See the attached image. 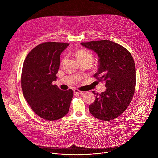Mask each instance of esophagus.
<instances>
[{"mask_svg":"<svg viewBox=\"0 0 158 158\" xmlns=\"http://www.w3.org/2000/svg\"><path fill=\"white\" fill-rule=\"evenodd\" d=\"M74 92L75 93H76V94H83L84 93V92L79 91V90H77V89H74Z\"/></svg>","mask_w":158,"mask_h":158,"instance_id":"obj_1","label":"esophagus"}]
</instances>
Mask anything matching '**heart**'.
Wrapping results in <instances>:
<instances>
[{
    "instance_id": "1",
    "label": "heart",
    "mask_w": 158,
    "mask_h": 158,
    "mask_svg": "<svg viewBox=\"0 0 158 158\" xmlns=\"http://www.w3.org/2000/svg\"><path fill=\"white\" fill-rule=\"evenodd\" d=\"M75 54L79 61V60H89L91 62L93 61V55L87 51L81 49L77 51Z\"/></svg>"
}]
</instances>
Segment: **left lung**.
<instances>
[{
	"mask_svg": "<svg viewBox=\"0 0 158 158\" xmlns=\"http://www.w3.org/2000/svg\"><path fill=\"white\" fill-rule=\"evenodd\" d=\"M95 52L99 57L98 72L94 75L104 81L106 90L96 94L89 105L91 114L102 121L119 117L129 106L136 87V67L131 53L121 45L108 40L81 43Z\"/></svg>",
	"mask_w": 158,
	"mask_h": 158,
	"instance_id": "left-lung-1",
	"label": "left lung"
}]
</instances>
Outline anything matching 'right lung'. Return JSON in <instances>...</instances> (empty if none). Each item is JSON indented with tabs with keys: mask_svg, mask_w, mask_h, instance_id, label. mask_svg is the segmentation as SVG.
Instances as JSON below:
<instances>
[{
	"mask_svg": "<svg viewBox=\"0 0 158 158\" xmlns=\"http://www.w3.org/2000/svg\"><path fill=\"white\" fill-rule=\"evenodd\" d=\"M68 43H42L27 56L22 67L21 87L24 98L35 113L48 121H56L68 112L73 90L62 91L52 82L56 81L60 55Z\"/></svg>",
	"mask_w": 158,
	"mask_h": 158,
	"instance_id": "1",
	"label": "right lung"
}]
</instances>
